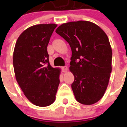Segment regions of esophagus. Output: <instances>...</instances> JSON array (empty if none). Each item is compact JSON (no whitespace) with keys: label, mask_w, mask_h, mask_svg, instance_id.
I'll return each instance as SVG.
<instances>
[{"label":"esophagus","mask_w":127,"mask_h":127,"mask_svg":"<svg viewBox=\"0 0 127 127\" xmlns=\"http://www.w3.org/2000/svg\"><path fill=\"white\" fill-rule=\"evenodd\" d=\"M62 71L64 72H66L67 71V70H68V68H67V66H64V67H62Z\"/></svg>","instance_id":"34e87169"}]
</instances>
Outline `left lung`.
<instances>
[{
	"instance_id": "8db88e82",
	"label": "left lung",
	"mask_w": 127,
	"mask_h": 127,
	"mask_svg": "<svg viewBox=\"0 0 127 127\" xmlns=\"http://www.w3.org/2000/svg\"><path fill=\"white\" fill-rule=\"evenodd\" d=\"M72 50V89L77 102H97L104 96L112 71V50L107 35L95 23L77 21L63 23L56 30Z\"/></svg>"
}]
</instances>
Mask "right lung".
Segmentation results:
<instances>
[{
	"label": "right lung",
	"mask_w": 127,
	"mask_h": 127,
	"mask_svg": "<svg viewBox=\"0 0 127 127\" xmlns=\"http://www.w3.org/2000/svg\"><path fill=\"white\" fill-rule=\"evenodd\" d=\"M57 24H39L28 28L16 42L13 67L16 81L26 97L37 106L55 102L60 69L49 61L47 46Z\"/></svg>",
	"instance_id": "obj_1"
}]
</instances>
